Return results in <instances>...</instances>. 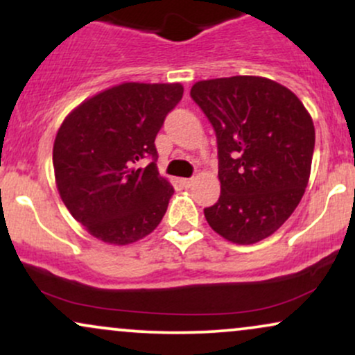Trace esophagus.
<instances>
[{"label":"esophagus","mask_w":355,"mask_h":355,"mask_svg":"<svg viewBox=\"0 0 355 355\" xmlns=\"http://www.w3.org/2000/svg\"><path fill=\"white\" fill-rule=\"evenodd\" d=\"M193 178H183V180H182V183H183V185H185L187 187V189H189V187H191V185H193Z\"/></svg>","instance_id":"1"}]
</instances>
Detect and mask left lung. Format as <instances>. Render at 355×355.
I'll use <instances>...</instances> for the list:
<instances>
[{
  "mask_svg": "<svg viewBox=\"0 0 355 355\" xmlns=\"http://www.w3.org/2000/svg\"><path fill=\"white\" fill-rule=\"evenodd\" d=\"M191 98L217 133L220 198L205 209L220 237L250 245L297 209L311 177L315 128L295 93L263 76L197 81Z\"/></svg>",
  "mask_w": 355,
  "mask_h": 355,
  "instance_id": "left-lung-1",
  "label": "left lung"
}]
</instances>
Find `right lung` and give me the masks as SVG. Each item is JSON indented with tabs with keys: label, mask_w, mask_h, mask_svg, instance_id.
Returning <instances> with one entry per match:
<instances>
[{
	"label": "right lung",
	"mask_w": 355,
	"mask_h": 355,
	"mask_svg": "<svg viewBox=\"0 0 355 355\" xmlns=\"http://www.w3.org/2000/svg\"><path fill=\"white\" fill-rule=\"evenodd\" d=\"M182 83L126 81L73 108L56 133L53 168L73 218L110 245H128L157 229L173 195L157 164L158 130L182 100Z\"/></svg>",
	"instance_id": "right-lung-1"
}]
</instances>
